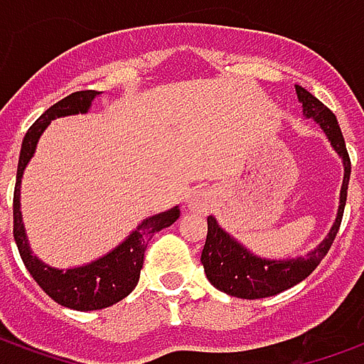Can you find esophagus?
<instances>
[{
    "instance_id": "obj_1",
    "label": "esophagus",
    "mask_w": 364,
    "mask_h": 364,
    "mask_svg": "<svg viewBox=\"0 0 364 364\" xmlns=\"http://www.w3.org/2000/svg\"><path fill=\"white\" fill-rule=\"evenodd\" d=\"M209 193L205 191V189H195V191L189 195V207H191L193 211H207V207H209Z\"/></svg>"
}]
</instances>
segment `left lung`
<instances>
[{
  "mask_svg": "<svg viewBox=\"0 0 364 364\" xmlns=\"http://www.w3.org/2000/svg\"><path fill=\"white\" fill-rule=\"evenodd\" d=\"M295 91L299 101L303 103V115L317 121L331 141L333 149L337 151L338 157L343 159V165H345L337 219L327 237L323 239V243L318 245L315 251H311L305 257H296V259L269 261V259L257 257L249 249H245L243 245L237 243L231 235L225 233L219 227L213 215H209L207 217V241H205L201 253L203 269H205L207 279L211 281V285L227 295L237 296V299H265V296L279 295L287 289L295 287L296 283H301L325 259V255L328 253L331 245L337 237L341 221H343L348 177H350V159H348L347 145L343 139L337 117L327 105H323L306 89L295 85Z\"/></svg>",
  "mask_w": 364,
  "mask_h": 364,
  "instance_id": "1",
  "label": "left lung"
}]
</instances>
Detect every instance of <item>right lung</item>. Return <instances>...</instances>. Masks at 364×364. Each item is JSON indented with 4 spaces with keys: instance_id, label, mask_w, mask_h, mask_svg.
<instances>
[{
    "instance_id": "add662e5",
    "label": "right lung",
    "mask_w": 364,
    "mask_h": 364,
    "mask_svg": "<svg viewBox=\"0 0 364 364\" xmlns=\"http://www.w3.org/2000/svg\"><path fill=\"white\" fill-rule=\"evenodd\" d=\"M97 95L99 91H93V89L75 91L65 99L58 101L55 105H51L27 129L23 143H21V153H19V163H17L16 191H14V239H16L19 255L23 259V265L27 267L29 275L36 279L37 285L41 287L55 303L73 309V311L105 309V306L119 303L121 299L129 295L139 283L141 267H143V259H145V251H147V243L151 241V237L179 219V207H173L165 213L147 217L111 253L99 257L97 261L89 263V265L75 267V269H65V271L53 269L31 253L29 243H27L26 229H23L21 211H19V185H21L23 169L29 159L33 157L37 141L47 125L55 117L87 113L91 101Z\"/></svg>"
}]
</instances>
